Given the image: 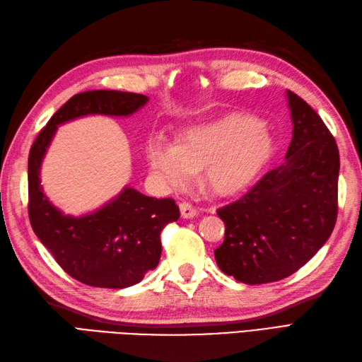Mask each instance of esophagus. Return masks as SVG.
Wrapping results in <instances>:
<instances>
[{"label": "esophagus", "instance_id": "34e87169", "mask_svg": "<svg viewBox=\"0 0 362 362\" xmlns=\"http://www.w3.org/2000/svg\"><path fill=\"white\" fill-rule=\"evenodd\" d=\"M180 210H181V216L184 218V219H190V218H193V216H197L198 215V210L193 207L190 202H181L180 204Z\"/></svg>", "mask_w": 362, "mask_h": 362}]
</instances>
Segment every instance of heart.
Instances as JSON below:
<instances>
[{"label": "heart", "mask_w": 362, "mask_h": 362, "mask_svg": "<svg viewBox=\"0 0 362 362\" xmlns=\"http://www.w3.org/2000/svg\"><path fill=\"white\" fill-rule=\"evenodd\" d=\"M273 136L244 113L199 122L182 130L178 141L153 134L146 141V158L153 178L164 189L184 187L195 172L218 195L228 197L257 181L273 153Z\"/></svg>", "instance_id": "heart-1"}]
</instances>
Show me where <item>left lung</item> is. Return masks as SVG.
<instances>
[{
  "instance_id": "1",
  "label": "left lung",
  "mask_w": 362,
  "mask_h": 362,
  "mask_svg": "<svg viewBox=\"0 0 362 362\" xmlns=\"http://www.w3.org/2000/svg\"><path fill=\"white\" fill-rule=\"evenodd\" d=\"M292 141L286 161L221 209L218 267L244 284L287 278L327 243L338 215L339 152L320 115L287 90Z\"/></svg>"
}]
</instances>
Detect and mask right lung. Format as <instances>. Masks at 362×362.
I'll use <instances>...</instances> for the list:
<instances>
[{
	"instance_id": "right-lung-1",
	"label": "right lung",
	"mask_w": 362,
	"mask_h": 362,
	"mask_svg": "<svg viewBox=\"0 0 362 362\" xmlns=\"http://www.w3.org/2000/svg\"><path fill=\"white\" fill-rule=\"evenodd\" d=\"M147 101L146 95L119 90L78 93L57 110L30 148L32 228L61 269L83 284L104 288L138 284L160 262V233L165 224L180 218V209L170 198H151L126 186L100 209L79 216L66 215L42 190V160L58 126L89 115L130 117Z\"/></svg>"
}]
</instances>
